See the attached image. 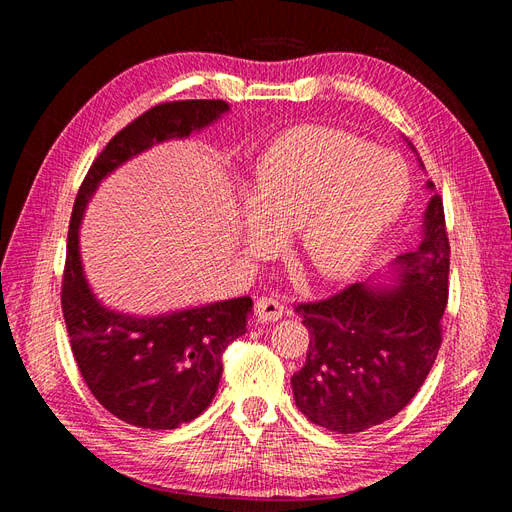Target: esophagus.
Returning <instances> with one entry per match:
<instances>
[{"label": "esophagus", "instance_id": "obj_1", "mask_svg": "<svg viewBox=\"0 0 512 512\" xmlns=\"http://www.w3.org/2000/svg\"><path fill=\"white\" fill-rule=\"evenodd\" d=\"M256 316L260 322H277L284 316V305L277 299L262 297L256 301Z\"/></svg>", "mask_w": 512, "mask_h": 512}]
</instances>
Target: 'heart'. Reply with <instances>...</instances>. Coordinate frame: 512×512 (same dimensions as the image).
<instances>
[{"instance_id": "heart-1", "label": "heart", "mask_w": 512, "mask_h": 512, "mask_svg": "<svg viewBox=\"0 0 512 512\" xmlns=\"http://www.w3.org/2000/svg\"><path fill=\"white\" fill-rule=\"evenodd\" d=\"M408 168L397 153L350 132L305 126L260 153L241 247L265 260L297 232V256L316 280H348L406 207Z\"/></svg>"}]
</instances>
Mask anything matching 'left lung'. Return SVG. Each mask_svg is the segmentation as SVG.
<instances>
[{"label": "left lung", "instance_id": "8db88e82", "mask_svg": "<svg viewBox=\"0 0 512 512\" xmlns=\"http://www.w3.org/2000/svg\"><path fill=\"white\" fill-rule=\"evenodd\" d=\"M427 190L436 192L431 181ZM448 262L442 198L431 194L421 241L386 271L395 284H352L335 297L297 305L309 346L290 384L294 404L309 421L359 433L410 404L442 344Z\"/></svg>", "mask_w": 512, "mask_h": 512}]
</instances>
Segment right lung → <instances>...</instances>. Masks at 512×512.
Masks as SVG:
<instances>
[{
  "label": "right lung",
  "mask_w": 512,
  "mask_h": 512,
  "mask_svg": "<svg viewBox=\"0 0 512 512\" xmlns=\"http://www.w3.org/2000/svg\"><path fill=\"white\" fill-rule=\"evenodd\" d=\"M230 111L224 100L153 106L113 136L91 164L74 200L61 309L76 365L89 391L119 421L175 429L203 414L218 393L222 354L247 329L252 299L239 297L158 316L123 314L102 305L81 262L79 230L98 185L153 145L188 138Z\"/></svg>",
  "instance_id": "right-lung-1"
}]
</instances>
